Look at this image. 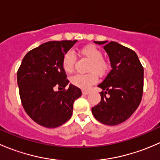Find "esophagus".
<instances>
[{
    "instance_id": "obj_1",
    "label": "esophagus",
    "mask_w": 160,
    "mask_h": 160,
    "mask_svg": "<svg viewBox=\"0 0 160 160\" xmlns=\"http://www.w3.org/2000/svg\"><path fill=\"white\" fill-rule=\"evenodd\" d=\"M82 93H83V94L84 95H88L90 93V90H82Z\"/></svg>"
}]
</instances>
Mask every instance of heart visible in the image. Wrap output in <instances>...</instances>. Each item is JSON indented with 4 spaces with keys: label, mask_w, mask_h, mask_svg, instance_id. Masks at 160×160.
Returning <instances> with one entry per match:
<instances>
[{
    "label": "heart",
    "mask_w": 160,
    "mask_h": 160,
    "mask_svg": "<svg viewBox=\"0 0 160 160\" xmlns=\"http://www.w3.org/2000/svg\"><path fill=\"white\" fill-rule=\"evenodd\" d=\"M80 53L90 60L86 74H75L70 77V83L74 86L83 89L89 88L92 84L96 83L98 75H104L108 70V64L103 59V53L101 49L95 46L89 45L80 50ZM76 62L75 54L72 51L66 52L62 58V67L67 73H70L74 68Z\"/></svg>",
    "instance_id": "heart-1"
}]
</instances>
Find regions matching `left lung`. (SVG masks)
<instances>
[{
	"label": "left lung",
	"instance_id": "left-lung-1",
	"mask_svg": "<svg viewBox=\"0 0 160 160\" xmlns=\"http://www.w3.org/2000/svg\"><path fill=\"white\" fill-rule=\"evenodd\" d=\"M94 42L104 45L112 69L98 85L103 90L101 101L92 108V114L104 125H118L126 121L141 102L144 70L132 49L115 42Z\"/></svg>",
	"mask_w": 160,
	"mask_h": 160
}]
</instances>
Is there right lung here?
Wrapping results in <instances>:
<instances>
[{"mask_svg": "<svg viewBox=\"0 0 160 160\" xmlns=\"http://www.w3.org/2000/svg\"><path fill=\"white\" fill-rule=\"evenodd\" d=\"M77 42L51 41L28 52L17 72L21 101L25 112L38 125L59 127L72 116L73 102L81 90L70 84L62 58ZM56 87L60 90L56 92Z\"/></svg>", "mask_w": 160, "mask_h": 160, "instance_id": "1", "label": "right lung"}]
</instances>
